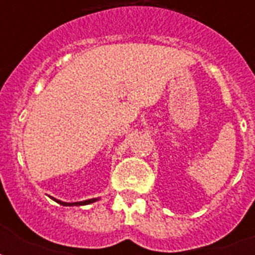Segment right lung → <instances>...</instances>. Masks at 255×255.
Here are the masks:
<instances>
[{
	"label": "right lung",
	"instance_id": "add662e5",
	"mask_svg": "<svg viewBox=\"0 0 255 255\" xmlns=\"http://www.w3.org/2000/svg\"><path fill=\"white\" fill-rule=\"evenodd\" d=\"M55 200V198H54ZM58 204H61L63 206H71V205H87V204H91V202H95L96 198H91V200H86V201H81V202H73V204H70V202H62V201H58L55 200Z\"/></svg>",
	"mask_w": 255,
	"mask_h": 255
}]
</instances>
